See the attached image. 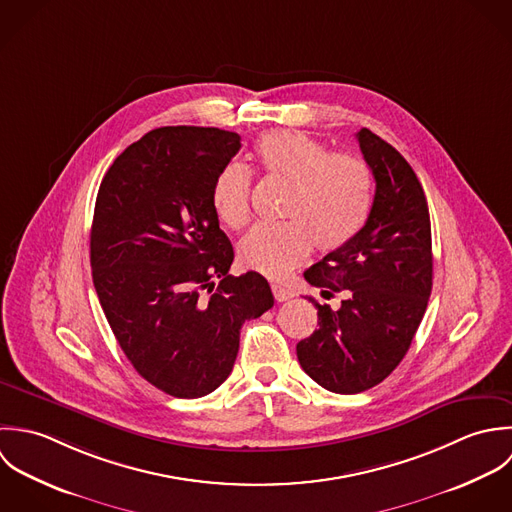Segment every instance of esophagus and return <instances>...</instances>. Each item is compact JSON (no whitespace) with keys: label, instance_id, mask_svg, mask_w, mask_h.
Here are the masks:
<instances>
[{"label":"esophagus","instance_id":"esophagus-1","mask_svg":"<svg viewBox=\"0 0 512 512\" xmlns=\"http://www.w3.org/2000/svg\"><path fill=\"white\" fill-rule=\"evenodd\" d=\"M271 291H273V297H275V301H277V303H285V301L293 299V293H291L289 289H285L283 285L273 283V285H271Z\"/></svg>","mask_w":512,"mask_h":512}]
</instances>
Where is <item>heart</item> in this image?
I'll return each mask as SVG.
<instances>
[{"label": "heart", "instance_id": "obj_1", "mask_svg": "<svg viewBox=\"0 0 512 512\" xmlns=\"http://www.w3.org/2000/svg\"><path fill=\"white\" fill-rule=\"evenodd\" d=\"M255 156L261 170L291 184L281 223L255 225L237 247L239 261L257 273L279 279L307 259L350 245L368 223L374 204V176L366 162L332 150L316 138L273 130L259 138ZM251 170L241 162L225 164L211 190L217 217L231 229L251 217Z\"/></svg>", "mask_w": 512, "mask_h": 512}]
</instances>
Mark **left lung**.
<instances>
[{
    "instance_id": "obj_1",
    "label": "left lung",
    "mask_w": 512,
    "mask_h": 512,
    "mask_svg": "<svg viewBox=\"0 0 512 512\" xmlns=\"http://www.w3.org/2000/svg\"><path fill=\"white\" fill-rule=\"evenodd\" d=\"M358 144L376 180L368 223L344 249L305 271L338 310L318 305V330L297 344L308 376L334 394H358L404 360L431 295V223L423 188L406 158L362 128Z\"/></svg>"
}]
</instances>
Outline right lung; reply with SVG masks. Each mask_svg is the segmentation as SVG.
<instances>
[{
    "mask_svg": "<svg viewBox=\"0 0 512 512\" xmlns=\"http://www.w3.org/2000/svg\"><path fill=\"white\" fill-rule=\"evenodd\" d=\"M241 136L164 126L104 174L91 229L93 283L134 370L174 398H202L233 370L245 320L273 307L265 277H231L211 190ZM219 278L220 283L214 281Z\"/></svg>",
    "mask_w": 512,
    "mask_h": 512,
    "instance_id": "1",
    "label": "right lung"
}]
</instances>
